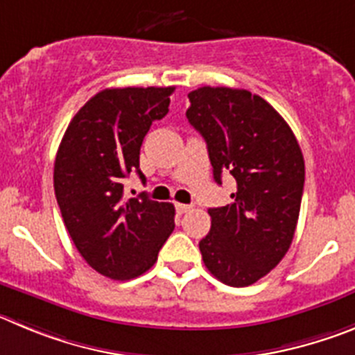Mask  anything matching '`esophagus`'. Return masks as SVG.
<instances>
[{
  "mask_svg": "<svg viewBox=\"0 0 355 355\" xmlns=\"http://www.w3.org/2000/svg\"><path fill=\"white\" fill-rule=\"evenodd\" d=\"M175 209L178 214H185L191 210V205H184V203H175Z\"/></svg>",
  "mask_w": 355,
  "mask_h": 355,
  "instance_id": "obj_1",
  "label": "esophagus"
}]
</instances>
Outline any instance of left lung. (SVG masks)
I'll return each mask as SVG.
<instances>
[{"label": "left lung", "mask_w": 355, "mask_h": 355, "mask_svg": "<svg viewBox=\"0 0 355 355\" xmlns=\"http://www.w3.org/2000/svg\"><path fill=\"white\" fill-rule=\"evenodd\" d=\"M189 123L203 136L214 180L232 175V203L209 209L210 232L200 241L203 263L230 286H249L269 274L292 244L304 157L292 129L260 95L226 86L189 94Z\"/></svg>", "instance_id": "1"}]
</instances>
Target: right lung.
I'll return each mask as SVG.
<instances>
[{
	"label": "right lung",
	"mask_w": 355,
	"mask_h": 355,
	"mask_svg": "<svg viewBox=\"0 0 355 355\" xmlns=\"http://www.w3.org/2000/svg\"><path fill=\"white\" fill-rule=\"evenodd\" d=\"M168 88H107L67 127L54 161V193L70 239L92 269L132 279L155 263L175 228V207L145 193L123 198V178L139 170L143 138L168 113Z\"/></svg>",
	"instance_id": "obj_1"
}]
</instances>
